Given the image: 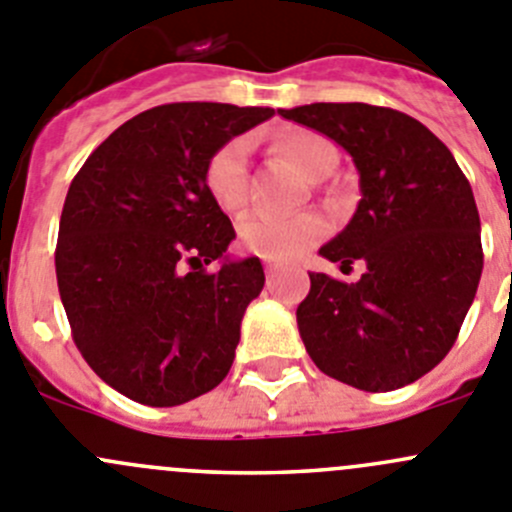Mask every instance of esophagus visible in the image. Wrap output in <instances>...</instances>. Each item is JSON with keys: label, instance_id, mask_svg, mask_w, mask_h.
<instances>
[{"label": "esophagus", "instance_id": "obj_1", "mask_svg": "<svg viewBox=\"0 0 512 512\" xmlns=\"http://www.w3.org/2000/svg\"><path fill=\"white\" fill-rule=\"evenodd\" d=\"M265 272H267V280H272V277L277 275V265H275V262H265Z\"/></svg>", "mask_w": 512, "mask_h": 512}]
</instances>
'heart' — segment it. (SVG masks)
Wrapping results in <instances>:
<instances>
[{
	"label": "heart",
	"instance_id": "heart-1",
	"mask_svg": "<svg viewBox=\"0 0 512 512\" xmlns=\"http://www.w3.org/2000/svg\"><path fill=\"white\" fill-rule=\"evenodd\" d=\"M277 152L307 180H322L335 167L330 142L312 132H292L275 142ZM247 155L250 140L235 137L210 155L205 165V187L212 200L235 215L247 205ZM325 235V222L315 215L272 217L250 215L240 225V242L247 252L265 260L292 262L305 255Z\"/></svg>",
	"mask_w": 512,
	"mask_h": 512
}]
</instances>
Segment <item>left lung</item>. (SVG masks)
Wrapping results in <instances>:
<instances>
[{
  "instance_id": "1",
  "label": "left lung",
  "mask_w": 512,
  "mask_h": 512,
  "mask_svg": "<svg viewBox=\"0 0 512 512\" xmlns=\"http://www.w3.org/2000/svg\"><path fill=\"white\" fill-rule=\"evenodd\" d=\"M352 157L360 202L320 255L357 282L310 272L297 307L307 355L325 375L388 393L433 370L455 345L483 272L480 217L453 152L410 114L362 102L277 109Z\"/></svg>"
}]
</instances>
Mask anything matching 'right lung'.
Listing matches in <instances>:
<instances>
[{"instance_id":"1","label":"right lung","mask_w":512,"mask_h":512,"mask_svg":"<svg viewBox=\"0 0 512 512\" xmlns=\"http://www.w3.org/2000/svg\"><path fill=\"white\" fill-rule=\"evenodd\" d=\"M270 107L175 102L112 132L77 172L54 252L74 345L109 388L172 408L230 372L247 305L265 285L257 257L230 260V217L205 187L212 152ZM220 259L217 273L204 265Z\"/></svg>"}]
</instances>
